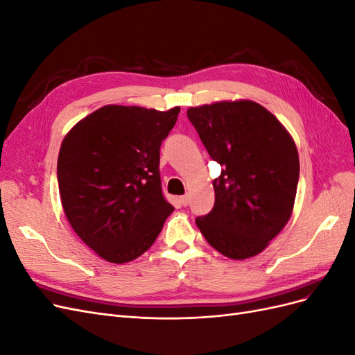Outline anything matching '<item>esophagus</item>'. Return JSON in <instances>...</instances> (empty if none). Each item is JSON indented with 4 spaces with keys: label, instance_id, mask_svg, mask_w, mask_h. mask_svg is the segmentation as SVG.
Instances as JSON below:
<instances>
[{
    "label": "esophagus",
    "instance_id": "obj_1",
    "mask_svg": "<svg viewBox=\"0 0 355 355\" xmlns=\"http://www.w3.org/2000/svg\"><path fill=\"white\" fill-rule=\"evenodd\" d=\"M180 202H182V206H188L189 196H182V197H180Z\"/></svg>",
    "mask_w": 355,
    "mask_h": 355
}]
</instances>
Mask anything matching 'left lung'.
Masks as SVG:
<instances>
[{"label": "left lung", "instance_id": "8db88e82", "mask_svg": "<svg viewBox=\"0 0 355 355\" xmlns=\"http://www.w3.org/2000/svg\"><path fill=\"white\" fill-rule=\"evenodd\" d=\"M187 115L223 167L213 180L211 211L196 219L198 230L230 259L259 254L292 216L299 180L293 137L253 101L202 105Z\"/></svg>", "mask_w": 355, "mask_h": 355}]
</instances>
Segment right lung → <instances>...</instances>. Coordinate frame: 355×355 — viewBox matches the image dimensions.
I'll use <instances>...</instances> for the list:
<instances>
[{
  "mask_svg": "<svg viewBox=\"0 0 355 355\" xmlns=\"http://www.w3.org/2000/svg\"><path fill=\"white\" fill-rule=\"evenodd\" d=\"M180 108L106 105L63 139L58 180L72 230L102 259L125 263L154 244L168 214L159 146Z\"/></svg>",
  "mask_w": 355,
  "mask_h": 355,
  "instance_id": "add662e5",
  "label": "right lung"
}]
</instances>
